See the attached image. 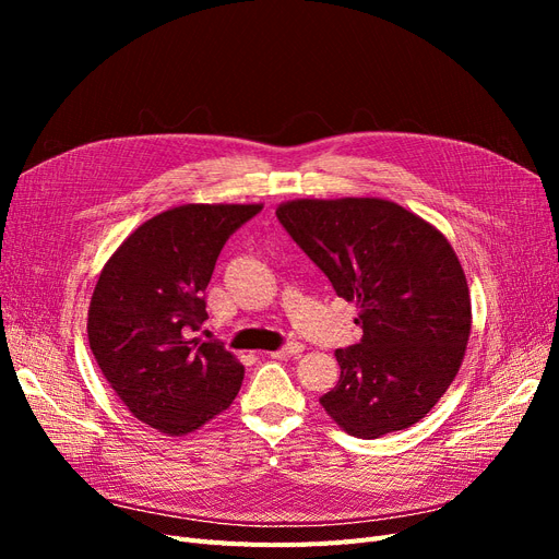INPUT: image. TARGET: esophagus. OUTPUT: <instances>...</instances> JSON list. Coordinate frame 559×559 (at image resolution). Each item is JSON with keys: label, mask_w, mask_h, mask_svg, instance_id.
Returning <instances> with one entry per match:
<instances>
[{"label": "esophagus", "mask_w": 559, "mask_h": 559, "mask_svg": "<svg viewBox=\"0 0 559 559\" xmlns=\"http://www.w3.org/2000/svg\"><path fill=\"white\" fill-rule=\"evenodd\" d=\"M300 352H302V345L300 343H292V345H286L282 349L267 352V357L270 359H289V357H300Z\"/></svg>", "instance_id": "1"}]
</instances>
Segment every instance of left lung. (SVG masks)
<instances>
[{
    "instance_id": "left-lung-1",
    "label": "left lung",
    "mask_w": 559,
    "mask_h": 559,
    "mask_svg": "<svg viewBox=\"0 0 559 559\" xmlns=\"http://www.w3.org/2000/svg\"><path fill=\"white\" fill-rule=\"evenodd\" d=\"M277 218L359 308L364 337L335 349L341 380L321 408L357 438L413 427L460 373L471 335V294L452 245L384 198H296Z\"/></svg>"
}]
</instances>
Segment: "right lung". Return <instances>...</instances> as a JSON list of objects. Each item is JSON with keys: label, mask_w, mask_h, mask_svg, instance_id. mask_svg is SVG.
<instances>
[{"label": "right lung", "mask_w": 559, "mask_h": 559, "mask_svg": "<svg viewBox=\"0 0 559 559\" xmlns=\"http://www.w3.org/2000/svg\"><path fill=\"white\" fill-rule=\"evenodd\" d=\"M261 202H189L151 216L105 263L88 306V343L114 394L151 429L186 436L238 396L245 366L191 337L207 319L205 289L228 235Z\"/></svg>", "instance_id": "right-lung-1"}]
</instances>
